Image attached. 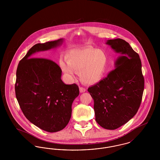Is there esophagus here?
Segmentation results:
<instances>
[{
  "mask_svg": "<svg viewBox=\"0 0 160 160\" xmlns=\"http://www.w3.org/2000/svg\"><path fill=\"white\" fill-rule=\"evenodd\" d=\"M79 89H80V93H83V92L86 91V89H84L83 88H82V87H80L79 88Z\"/></svg>",
  "mask_w": 160,
  "mask_h": 160,
  "instance_id": "1",
  "label": "esophagus"
}]
</instances>
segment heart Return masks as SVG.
I'll use <instances>...</instances> for the list:
<instances>
[{
    "mask_svg": "<svg viewBox=\"0 0 160 160\" xmlns=\"http://www.w3.org/2000/svg\"><path fill=\"white\" fill-rule=\"evenodd\" d=\"M67 62L60 61L65 74L73 78L79 73L82 82L88 84L98 83L102 79L108 63V56L102 49L83 48L72 50L66 54Z\"/></svg>",
    "mask_w": 160,
    "mask_h": 160,
    "instance_id": "b5f03b06",
    "label": "heart"
}]
</instances>
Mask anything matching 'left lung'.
Returning a JSON list of instances; mask_svg holds the SVG:
<instances>
[{"label": "left lung", "instance_id": "obj_1", "mask_svg": "<svg viewBox=\"0 0 160 160\" xmlns=\"http://www.w3.org/2000/svg\"><path fill=\"white\" fill-rule=\"evenodd\" d=\"M107 45L120 55L107 77L88 89L94 101L95 120L101 127L115 129L137 113L144 91L139 55L125 40L108 39Z\"/></svg>", "mask_w": 160, "mask_h": 160}]
</instances>
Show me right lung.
<instances>
[{"label": "right lung", "instance_id": "right-lung-1", "mask_svg": "<svg viewBox=\"0 0 160 160\" xmlns=\"http://www.w3.org/2000/svg\"><path fill=\"white\" fill-rule=\"evenodd\" d=\"M63 41L62 38L33 46L20 61L16 72L15 95L23 114L33 125L49 132L67 125L79 89L76 84L62 82V70L56 63L32 56L54 49Z\"/></svg>", "mask_w": 160, "mask_h": 160}]
</instances>
